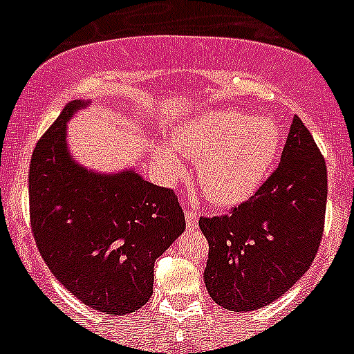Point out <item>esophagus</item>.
I'll list each match as a JSON object with an SVG mask.
<instances>
[{
	"label": "esophagus",
	"mask_w": 354,
	"mask_h": 354,
	"mask_svg": "<svg viewBox=\"0 0 354 354\" xmlns=\"http://www.w3.org/2000/svg\"><path fill=\"white\" fill-rule=\"evenodd\" d=\"M184 216H186V225L189 230H196L198 227V216L193 209H184Z\"/></svg>",
	"instance_id": "esophagus-1"
}]
</instances>
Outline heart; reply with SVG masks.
<instances>
[{
    "label": "heart",
    "instance_id": "obj_1",
    "mask_svg": "<svg viewBox=\"0 0 354 354\" xmlns=\"http://www.w3.org/2000/svg\"><path fill=\"white\" fill-rule=\"evenodd\" d=\"M174 148L156 147L168 179L186 174L183 158L196 159V180L216 204L243 202L264 184L280 150V133L270 118L236 109H214L187 120L174 134Z\"/></svg>",
    "mask_w": 354,
    "mask_h": 354
}]
</instances>
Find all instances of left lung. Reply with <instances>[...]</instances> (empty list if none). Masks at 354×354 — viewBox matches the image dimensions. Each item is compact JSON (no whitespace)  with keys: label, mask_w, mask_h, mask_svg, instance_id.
<instances>
[{"label":"left lung","mask_w":354,"mask_h":354,"mask_svg":"<svg viewBox=\"0 0 354 354\" xmlns=\"http://www.w3.org/2000/svg\"><path fill=\"white\" fill-rule=\"evenodd\" d=\"M326 195V162L294 117L280 165L259 192L228 216L200 218L209 296L227 310L250 312L286 294L321 245Z\"/></svg>","instance_id":"left-lung-1"}]
</instances>
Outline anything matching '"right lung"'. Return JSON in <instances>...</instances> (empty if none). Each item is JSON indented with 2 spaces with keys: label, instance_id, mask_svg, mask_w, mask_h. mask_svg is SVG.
Segmentation results:
<instances>
[{
  "label": "right lung",
  "instance_id": "obj_1",
  "mask_svg": "<svg viewBox=\"0 0 354 354\" xmlns=\"http://www.w3.org/2000/svg\"><path fill=\"white\" fill-rule=\"evenodd\" d=\"M90 99L72 101L37 143L30 162L31 230L44 262L80 301L133 314L152 296L154 262L186 230L179 200L134 170L80 165L67 122Z\"/></svg>",
  "mask_w": 354,
  "mask_h": 354
}]
</instances>
